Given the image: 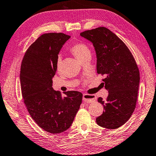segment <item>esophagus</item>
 I'll list each match as a JSON object with an SVG mask.
<instances>
[{
  "mask_svg": "<svg viewBox=\"0 0 156 156\" xmlns=\"http://www.w3.org/2000/svg\"><path fill=\"white\" fill-rule=\"evenodd\" d=\"M83 99L84 102L90 104L97 100V97L95 95H90L87 94V93H84Z\"/></svg>",
  "mask_w": 156,
  "mask_h": 156,
  "instance_id": "obj_1",
  "label": "esophagus"
}]
</instances>
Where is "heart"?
<instances>
[{"label": "heart", "mask_w": 156, "mask_h": 156, "mask_svg": "<svg viewBox=\"0 0 156 156\" xmlns=\"http://www.w3.org/2000/svg\"><path fill=\"white\" fill-rule=\"evenodd\" d=\"M71 52L73 53L76 58L79 61L81 59L86 57L87 56H90V50L89 48L88 47L87 45L83 42H78V43L75 44L71 48ZM62 59L61 56H58L56 59V68L59 69L61 66Z\"/></svg>", "instance_id": "obj_1"}]
</instances>
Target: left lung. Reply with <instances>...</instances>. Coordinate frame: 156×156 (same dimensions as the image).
<instances>
[{"label":"left lung","mask_w":156,"mask_h":156,"mask_svg":"<svg viewBox=\"0 0 156 156\" xmlns=\"http://www.w3.org/2000/svg\"><path fill=\"white\" fill-rule=\"evenodd\" d=\"M80 35L92 42L97 56V72L105 76L104 87L108 90L106 100L98 98L104 111L96 122L105 128L117 129L128 121L135 110L139 69L127 46L107 28L85 30Z\"/></svg>","instance_id":"1"}]
</instances>
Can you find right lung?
<instances>
[{
    "instance_id": "right-lung-1",
    "label": "right lung",
    "mask_w": 156,
    "mask_h": 156,
    "mask_svg": "<svg viewBox=\"0 0 156 156\" xmlns=\"http://www.w3.org/2000/svg\"><path fill=\"white\" fill-rule=\"evenodd\" d=\"M69 38L61 33L43 34L27 49L21 64V90L28 112L41 129L51 134L69 128L83 100L80 92L69 90L63 97L52 88L58 55Z\"/></svg>"
}]
</instances>
